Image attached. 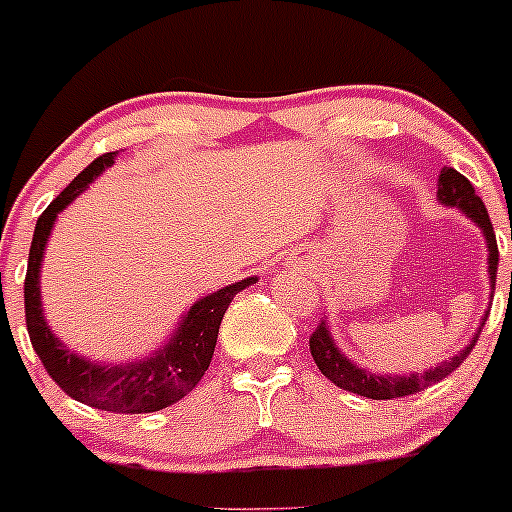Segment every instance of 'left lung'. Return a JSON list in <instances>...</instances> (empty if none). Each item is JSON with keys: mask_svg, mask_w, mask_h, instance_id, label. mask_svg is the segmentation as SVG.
<instances>
[{"mask_svg": "<svg viewBox=\"0 0 512 512\" xmlns=\"http://www.w3.org/2000/svg\"><path fill=\"white\" fill-rule=\"evenodd\" d=\"M436 200L441 205H446V208L461 210V213L466 215L471 223H476L480 227V232H483L485 245H488L490 299H493L495 272H498V242H495V232H493V225H490L488 210H485L483 200L478 198L471 180H468L466 175H461L453 168H446V165H443L441 175H438ZM488 312L490 307L485 309V314L480 317L478 332L473 334L471 342H468L461 352L448 356L446 361L421 371V374H418V371H411V374H379V371H371V369H364V366H359L354 359H349V356L339 349L337 339L332 337V329H329L327 317L319 322L317 332H314L312 339H309V352H312L314 364L319 366V371H322L332 384H337L339 389L352 391V394L366 396V399H376V401L399 399V396L416 394V391L426 389V386L436 384V381L446 379L451 371H456L458 366L463 364V359L471 354V349L476 347L478 334L480 329H483L485 319H488Z\"/></svg>", "mask_w": 512, "mask_h": 512, "instance_id": "left-lung-1", "label": "left lung"}]
</instances>
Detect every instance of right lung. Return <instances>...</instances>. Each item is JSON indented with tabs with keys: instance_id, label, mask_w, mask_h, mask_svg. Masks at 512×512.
<instances>
[{
	"instance_id": "add662e5",
	"label": "right lung",
	"mask_w": 512,
	"mask_h": 512,
	"mask_svg": "<svg viewBox=\"0 0 512 512\" xmlns=\"http://www.w3.org/2000/svg\"><path fill=\"white\" fill-rule=\"evenodd\" d=\"M118 151L96 158L89 168L81 170L74 180L59 193V198L36 220L32 250H29L27 280H24V312L34 352L49 371L51 379L71 396L94 409L111 414H153L175 404L198 386L213 359L218 342L220 322L232 297L245 287L255 285L257 277H245L232 282L218 292L200 297L188 312L180 317L168 342L158 347L146 359H128L121 364L81 356L66 347L49 329L41 304V262H44L46 242L54 230L56 218L64 213L86 188L116 163Z\"/></svg>"
}]
</instances>
